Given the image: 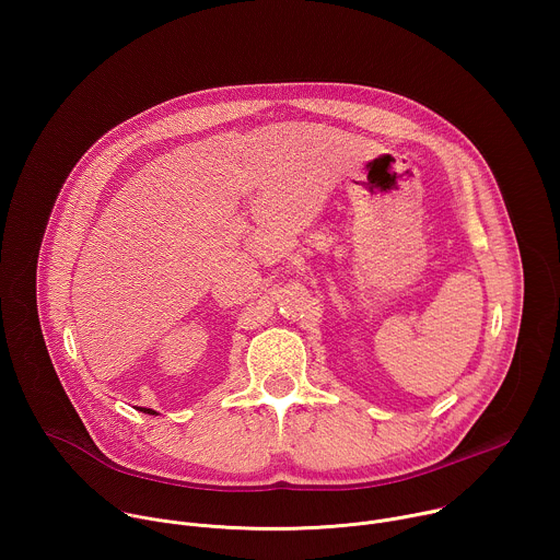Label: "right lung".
<instances>
[{"instance_id": "obj_1", "label": "right lung", "mask_w": 560, "mask_h": 560, "mask_svg": "<svg viewBox=\"0 0 560 560\" xmlns=\"http://www.w3.org/2000/svg\"><path fill=\"white\" fill-rule=\"evenodd\" d=\"M139 412H145V415H156V412H154V410H150V408H141Z\"/></svg>"}]
</instances>
